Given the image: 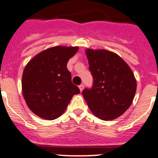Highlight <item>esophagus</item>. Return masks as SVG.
I'll return each mask as SVG.
<instances>
[{
    "mask_svg": "<svg viewBox=\"0 0 158 158\" xmlns=\"http://www.w3.org/2000/svg\"><path fill=\"white\" fill-rule=\"evenodd\" d=\"M79 90H80L81 92H82V91L83 90V89H84V86H83V85H82V84H81L80 86H79Z\"/></svg>",
    "mask_w": 158,
    "mask_h": 158,
    "instance_id": "esophagus-1",
    "label": "esophagus"
}]
</instances>
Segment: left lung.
<instances>
[{
  "instance_id": "1",
  "label": "left lung",
  "mask_w": 158,
  "mask_h": 158,
  "mask_svg": "<svg viewBox=\"0 0 158 158\" xmlns=\"http://www.w3.org/2000/svg\"><path fill=\"white\" fill-rule=\"evenodd\" d=\"M86 54L94 86L82 91L84 99L98 118H117L132 104L136 90L133 72L127 63L112 51L88 48Z\"/></svg>"
}]
</instances>
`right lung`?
I'll return each mask as SVG.
<instances>
[{
	"instance_id": "1",
	"label": "right lung",
	"mask_w": 158,
	"mask_h": 158,
	"mask_svg": "<svg viewBox=\"0 0 158 158\" xmlns=\"http://www.w3.org/2000/svg\"><path fill=\"white\" fill-rule=\"evenodd\" d=\"M78 50V47H53L36 54L26 65L23 95L35 114L54 120L64 112L72 97L80 93L67 69L68 61Z\"/></svg>"
}]
</instances>
